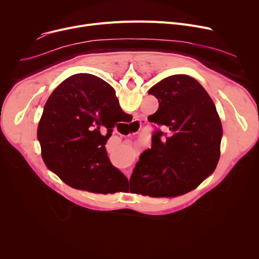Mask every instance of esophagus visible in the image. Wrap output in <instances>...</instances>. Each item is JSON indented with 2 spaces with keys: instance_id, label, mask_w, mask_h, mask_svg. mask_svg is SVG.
Instances as JSON below:
<instances>
[{
  "instance_id": "obj_1",
  "label": "esophagus",
  "mask_w": 259,
  "mask_h": 259,
  "mask_svg": "<svg viewBox=\"0 0 259 259\" xmlns=\"http://www.w3.org/2000/svg\"><path fill=\"white\" fill-rule=\"evenodd\" d=\"M146 122V120H144V119H135L134 121H133V124H139V125H144Z\"/></svg>"
}]
</instances>
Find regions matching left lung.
Instances as JSON below:
<instances>
[{
	"instance_id": "left-lung-1",
	"label": "left lung",
	"mask_w": 259,
	"mask_h": 259,
	"mask_svg": "<svg viewBox=\"0 0 259 259\" xmlns=\"http://www.w3.org/2000/svg\"><path fill=\"white\" fill-rule=\"evenodd\" d=\"M149 93L158 100L152 122L164 126L152 135V147L140 156L130 191L172 197L195 189L216 168L221 156L222 121L210 95L186 74L168 76Z\"/></svg>"
}]
</instances>
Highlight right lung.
Returning a JSON list of instances; mask_svg holds the SVG:
<instances>
[{
	"mask_svg": "<svg viewBox=\"0 0 259 259\" xmlns=\"http://www.w3.org/2000/svg\"><path fill=\"white\" fill-rule=\"evenodd\" d=\"M121 110L114 89L102 78L77 73L66 78L45 104L37 140L46 166L72 188L114 193L127 182L106 151Z\"/></svg>",
	"mask_w": 259,
	"mask_h": 259,
	"instance_id": "1",
	"label": "right lung"
}]
</instances>
